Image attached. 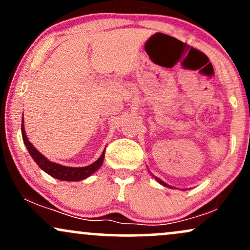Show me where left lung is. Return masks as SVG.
<instances>
[{
	"instance_id": "8db88e82",
	"label": "left lung",
	"mask_w": 250,
	"mask_h": 250,
	"mask_svg": "<svg viewBox=\"0 0 250 250\" xmlns=\"http://www.w3.org/2000/svg\"><path fill=\"white\" fill-rule=\"evenodd\" d=\"M155 179H156L157 181H159V182H160V183H161V185H162V186H165V187H169V188H171V187H170V186H168V185H167V183H165V182H163V181H161V180H160V179H157V177H155Z\"/></svg>"
}]
</instances>
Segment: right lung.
<instances>
[{
	"mask_svg": "<svg viewBox=\"0 0 250 250\" xmlns=\"http://www.w3.org/2000/svg\"><path fill=\"white\" fill-rule=\"evenodd\" d=\"M23 121V120H22ZM22 130V139H23V142L27 147L28 151H29L30 156L33 157V160L37 163L40 168L42 170H44L45 173L49 174L50 176L55 177L57 180L61 181H81L87 179L88 176H90L91 174L95 173V171L102 166L103 159H104V151H103L100 159L95 161L91 165L87 166V167H80V168H74V167H65V166H61L59 163L51 162L47 157H44L43 155L40 153L37 149L34 147L33 145L28 140L27 135H25L24 125L23 122H22L21 125Z\"/></svg>",
	"mask_w": 250,
	"mask_h": 250,
	"instance_id": "obj_1",
	"label": "right lung"
}]
</instances>
